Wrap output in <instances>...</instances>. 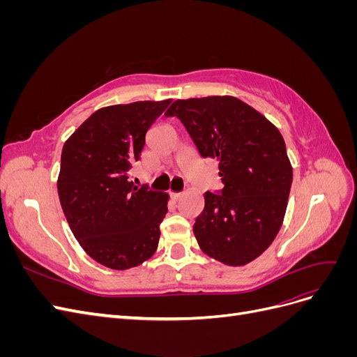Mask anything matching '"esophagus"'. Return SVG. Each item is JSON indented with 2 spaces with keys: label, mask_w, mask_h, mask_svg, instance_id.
Returning <instances> with one entry per match:
<instances>
[{
  "label": "esophagus",
  "mask_w": 357,
  "mask_h": 357,
  "mask_svg": "<svg viewBox=\"0 0 357 357\" xmlns=\"http://www.w3.org/2000/svg\"><path fill=\"white\" fill-rule=\"evenodd\" d=\"M181 193H174V192H171V198H172V201H180L181 199Z\"/></svg>",
  "instance_id": "34e87169"
}]
</instances>
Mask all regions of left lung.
I'll return each mask as SVG.
<instances>
[{"label": "left lung", "mask_w": 357, "mask_h": 357, "mask_svg": "<svg viewBox=\"0 0 357 357\" xmlns=\"http://www.w3.org/2000/svg\"><path fill=\"white\" fill-rule=\"evenodd\" d=\"M165 116H177L199 155L219 162L223 189L204 193L193 225L201 250L229 266L255 261L274 241L287 208L294 171L282 134L229 95L177 100Z\"/></svg>", "instance_id": "obj_1"}]
</instances>
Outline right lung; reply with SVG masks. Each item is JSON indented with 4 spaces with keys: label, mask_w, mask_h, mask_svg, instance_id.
I'll return each mask as SVG.
<instances>
[{
    "label": "right lung",
    "mask_w": 357,
    "mask_h": 357,
    "mask_svg": "<svg viewBox=\"0 0 357 357\" xmlns=\"http://www.w3.org/2000/svg\"><path fill=\"white\" fill-rule=\"evenodd\" d=\"M171 100L102 107L67 139L61 155L58 195L83 250L98 264L125 271L152 257L168 193L134 185L147 129Z\"/></svg>",
    "instance_id": "obj_1"
}]
</instances>
